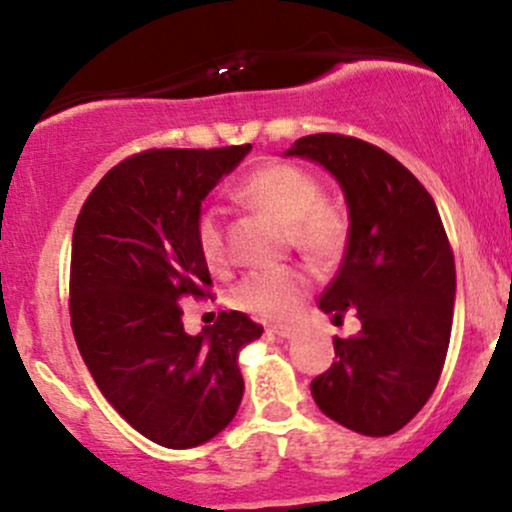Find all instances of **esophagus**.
Segmentation results:
<instances>
[{
    "instance_id": "34e87169",
    "label": "esophagus",
    "mask_w": 512,
    "mask_h": 512,
    "mask_svg": "<svg viewBox=\"0 0 512 512\" xmlns=\"http://www.w3.org/2000/svg\"><path fill=\"white\" fill-rule=\"evenodd\" d=\"M298 327H293V325H276V327H269V334H274V337H279V339H293V337H298Z\"/></svg>"
}]
</instances>
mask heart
<instances>
[{
	"label": "heart",
	"mask_w": 512,
	"mask_h": 512,
	"mask_svg": "<svg viewBox=\"0 0 512 512\" xmlns=\"http://www.w3.org/2000/svg\"><path fill=\"white\" fill-rule=\"evenodd\" d=\"M236 197L264 211L289 228L293 248L310 262L330 267L344 255L349 243V221L337 204L325 202L322 182L296 163L272 161L255 168L236 185ZM197 250L209 269L228 262L226 233L216 207H204L195 221ZM310 279L296 267L252 272L233 289L240 310L267 320H284L308 296Z\"/></svg>",
	"instance_id": "obj_1"
}]
</instances>
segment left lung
I'll return each instance as SVG.
<instances>
[{
    "label": "left lung",
    "instance_id": "1",
    "mask_svg": "<svg viewBox=\"0 0 512 512\" xmlns=\"http://www.w3.org/2000/svg\"><path fill=\"white\" fill-rule=\"evenodd\" d=\"M325 166L349 204V243L320 308L361 330L334 337L337 361L310 383L322 414L363 436L407 426L448 356L455 257L436 202L395 156L344 134H310L286 151Z\"/></svg>",
    "mask_w": 512,
    "mask_h": 512
}]
</instances>
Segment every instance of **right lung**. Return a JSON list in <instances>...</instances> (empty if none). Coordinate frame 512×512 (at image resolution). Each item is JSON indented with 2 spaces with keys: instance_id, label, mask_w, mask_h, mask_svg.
<instances>
[{
  "instance_id": "1",
  "label": "right lung",
  "mask_w": 512,
  "mask_h": 512,
  "mask_svg": "<svg viewBox=\"0 0 512 512\" xmlns=\"http://www.w3.org/2000/svg\"><path fill=\"white\" fill-rule=\"evenodd\" d=\"M250 144L149 149L117 163L74 226L69 315L98 390L129 426L163 448L207 443L243 399L238 354L262 337L245 313H219L190 337L180 298L209 296L197 250L204 197Z\"/></svg>"
}]
</instances>
